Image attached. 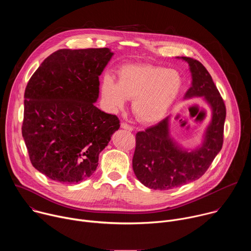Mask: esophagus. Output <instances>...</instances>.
Here are the masks:
<instances>
[{"label": "esophagus", "instance_id": "1", "mask_svg": "<svg viewBox=\"0 0 251 251\" xmlns=\"http://www.w3.org/2000/svg\"><path fill=\"white\" fill-rule=\"evenodd\" d=\"M121 128L122 129H125V130H127V131H133V127L132 126H130V125H128L127 123H121Z\"/></svg>", "mask_w": 251, "mask_h": 251}]
</instances>
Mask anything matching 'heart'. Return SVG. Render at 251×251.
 Wrapping results in <instances>:
<instances>
[{
  "label": "heart",
  "instance_id": "b5f03b06",
  "mask_svg": "<svg viewBox=\"0 0 251 251\" xmlns=\"http://www.w3.org/2000/svg\"><path fill=\"white\" fill-rule=\"evenodd\" d=\"M183 79L178 71L152 64H128L118 71V83L107 75L101 93L111 108L121 109L126 99H134L132 108L143 123L162 120L181 92Z\"/></svg>",
  "mask_w": 251,
  "mask_h": 251
}]
</instances>
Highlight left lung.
<instances>
[{
    "label": "left lung",
    "instance_id": "left-lung-1",
    "mask_svg": "<svg viewBox=\"0 0 251 251\" xmlns=\"http://www.w3.org/2000/svg\"><path fill=\"white\" fill-rule=\"evenodd\" d=\"M177 58L189 63L192 75V86L185 99L202 97L209 106L211 119L201 144L193 150L183 148L171 136L170 116L136 134L133 171L143 185L153 190H172L198 180L220 153L224 143L226 105L210 75L194 58Z\"/></svg>",
    "mask_w": 251,
    "mask_h": 251
}]
</instances>
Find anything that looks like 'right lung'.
Listing matches in <instances>:
<instances>
[{
    "mask_svg": "<svg viewBox=\"0 0 251 251\" xmlns=\"http://www.w3.org/2000/svg\"><path fill=\"white\" fill-rule=\"evenodd\" d=\"M113 54L107 48L59 50L27 82L23 137L32 166L52 181L86 180L120 127L116 115L93 104L99 96V76Z\"/></svg>",
    "mask_w": 251,
    "mask_h": 251,
    "instance_id": "obj_1",
    "label": "right lung"
}]
</instances>
